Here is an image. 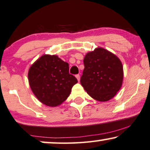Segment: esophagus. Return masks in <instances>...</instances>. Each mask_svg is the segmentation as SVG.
I'll return each mask as SVG.
<instances>
[{
  "label": "esophagus",
  "instance_id": "34e87169",
  "mask_svg": "<svg viewBox=\"0 0 150 150\" xmlns=\"http://www.w3.org/2000/svg\"><path fill=\"white\" fill-rule=\"evenodd\" d=\"M76 78L77 79V80H78V81H79V80H80V75H76Z\"/></svg>",
  "mask_w": 150,
  "mask_h": 150
}]
</instances>
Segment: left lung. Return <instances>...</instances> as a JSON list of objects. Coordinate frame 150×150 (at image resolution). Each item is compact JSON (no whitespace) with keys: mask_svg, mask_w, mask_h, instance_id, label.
<instances>
[{"mask_svg":"<svg viewBox=\"0 0 150 150\" xmlns=\"http://www.w3.org/2000/svg\"><path fill=\"white\" fill-rule=\"evenodd\" d=\"M84 69L80 82L92 98L108 101L122 86L123 69L118 57L101 47L88 52L83 59Z\"/></svg>","mask_w":150,"mask_h":150,"instance_id":"8db88e82","label":"left lung"}]
</instances>
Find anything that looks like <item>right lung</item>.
I'll return each instance as SVG.
<instances>
[{
	"label": "right lung",
	"mask_w": 150,
	"mask_h": 150,
	"mask_svg": "<svg viewBox=\"0 0 150 150\" xmlns=\"http://www.w3.org/2000/svg\"><path fill=\"white\" fill-rule=\"evenodd\" d=\"M30 88L36 98L47 106L56 107L70 95L77 79L69 74V64L55 55L45 54L28 72Z\"/></svg>",
	"instance_id": "1"
}]
</instances>
